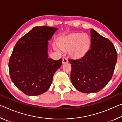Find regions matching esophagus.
<instances>
[{
  "mask_svg": "<svg viewBox=\"0 0 122 122\" xmlns=\"http://www.w3.org/2000/svg\"><path fill=\"white\" fill-rule=\"evenodd\" d=\"M68 59L66 58V57H63V58L62 59V63L63 64L68 63Z\"/></svg>",
  "mask_w": 122,
  "mask_h": 122,
  "instance_id": "1",
  "label": "esophagus"
}]
</instances>
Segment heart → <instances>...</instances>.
<instances>
[{
	"mask_svg": "<svg viewBox=\"0 0 122 122\" xmlns=\"http://www.w3.org/2000/svg\"><path fill=\"white\" fill-rule=\"evenodd\" d=\"M90 42V38L88 34L73 33L61 38L58 46L64 51L69 49V54L74 58H79L88 51ZM55 49L58 51L56 47Z\"/></svg>",
	"mask_w": 122,
	"mask_h": 122,
	"instance_id": "heart-1",
	"label": "heart"
}]
</instances>
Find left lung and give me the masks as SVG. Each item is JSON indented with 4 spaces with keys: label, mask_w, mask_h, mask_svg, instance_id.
Segmentation results:
<instances>
[{
    "label": "left lung",
    "mask_w": 122,
    "mask_h": 122,
    "mask_svg": "<svg viewBox=\"0 0 122 122\" xmlns=\"http://www.w3.org/2000/svg\"><path fill=\"white\" fill-rule=\"evenodd\" d=\"M90 49L81 59L69 60L71 80L76 89L83 93L100 91L110 81L117 60L112 42L91 28Z\"/></svg>",
    "instance_id": "left-lung-1"
}]
</instances>
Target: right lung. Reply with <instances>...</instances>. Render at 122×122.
<instances>
[{
  "label": "right lung",
  "mask_w": 122,
  "mask_h": 122,
  "mask_svg": "<svg viewBox=\"0 0 122 122\" xmlns=\"http://www.w3.org/2000/svg\"><path fill=\"white\" fill-rule=\"evenodd\" d=\"M58 30L36 26L20 38L14 47L9 68L13 83L28 96L44 93L50 87L53 75L62 60L48 58V41Z\"/></svg>",
  "instance_id": "right-lung-1"
}]
</instances>
